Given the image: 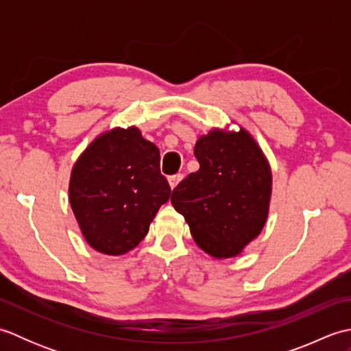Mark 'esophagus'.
Listing matches in <instances>:
<instances>
[{
	"label": "esophagus",
	"mask_w": 351,
	"mask_h": 351,
	"mask_svg": "<svg viewBox=\"0 0 351 351\" xmlns=\"http://www.w3.org/2000/svg\"><path fill=\"white\" fill-rule=\"evenodd\" d=\"M182 175L181 173H178V175H171V176H169V184H170V189L173 190L178 184L181 182V180H182Z\"/></svg>",
	"instance_id": "obj_1"
}]
</instances>
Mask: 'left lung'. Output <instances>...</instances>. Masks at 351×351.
I'll return each mask as SVG.
<instances>
[{"instance_id": "left-lung-1", "label": "left lung", "mask_w": 351, "mask_h": 351, "mask_svg": "<svg viewBox=\"0 0 351 351\" xmlns=\"http://www.w3.org/2000/svg\"><path fill=\"white\" fill-rule=\"evenodd\" d=\"M200 167L176 185L171 205L214 258L238 255L264 228L271 171L247 132L214 130L195 146Z\"/></svg>"}]
</instances>
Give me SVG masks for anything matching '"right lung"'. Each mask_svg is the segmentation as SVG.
<instances>
[{
  "instance_id": "obj_1",
  "label": "right lung",
  "mask_w": 351,
  "mask_h": 351,
  "mask_svg": "<svg viewBox=\"0 0 351 351\" xmlns=\"http://www.w3.org/2000/svg\"><path fill=\"white\" fill-rule=\"evenodd\" d=\"M170 193L158 147L137 128H117L96 138L73 166L69 184L84 238L106 255L136 247Z\"/></svg>"
}]
</instances>
